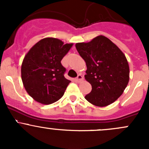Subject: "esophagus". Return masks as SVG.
<instances>
[{
	"label": "esophagus",
	"instance_id": "obj_1",
	"mask_svg": "<svg viewBox=\"0 0 149 149\" xmlns=\"http://www.w3.org/2000/svg\"><path fill=\"white\" fill-rule=\"evenodd\" d=\"M75 80H76V81L79 82H79H81L82 80H83V76H82L81 74L78 75V76L76 78V79H75Z\"/></svg>",
	"mask_w": 149,
	"mask_h": 149
}]
</instances>
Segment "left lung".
<instances>
[{"instance_id":"obj_1","label":"left lung","mask_w":149,"mask_h":149,"mask_svg":"<svg viewBox=\"0 0 149 149\" xmlns=\"http://www.w3.org/2000/svg\"><path fill=\"white\" fill-rule=\"evenodd\" d=\"M76 47L86 65L85 79L91 91L85 99L97 107H106L124 92L130 79V68L125 54L103 35L88 42L76 43Z\"/></svg>"}]
</instances>
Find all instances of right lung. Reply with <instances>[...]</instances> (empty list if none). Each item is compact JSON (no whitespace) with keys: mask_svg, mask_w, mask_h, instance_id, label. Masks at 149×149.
<instances>
[{"mask_svg":"<svg viewBox=\"0 0 149 149\" xmlns=\"http://www.w3.org/2000/svg\"><path fill=\"white\" fill-rule=\"evenodd\" d=\"M61 40L46 37L26 54L22 64V80L29 95L37 102L50 104L63 96L70 81L64 77L61 61L73 46Z\"/></svg>","mask_w":149,"mask_h":149,"instance_id":"obj_1","label":"right lung"}]
</instances>
